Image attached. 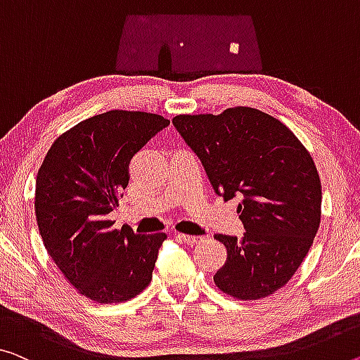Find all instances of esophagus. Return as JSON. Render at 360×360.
<instances>
[{
	"mask_svg": "<svg viewBox=\"0 0 360 360\" xmlns=\"http://www.w3.org/2000/svg\"><path fill=\"white\" fill-rule=\"evenodd\" d=\"M176 238L181 241L188 243V245H196L202 240V236H196V235H186V233H176Z\"/></svg>",
	"mask_w": 360,
	"mask_h": 360,
	"instance_id": "34e87169",
	"label": "esophagus"
}]
</instances>
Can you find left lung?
Segmentation results:
<instances>
[{
	"label": "left lung",
	"instance_id": "obj_1",
	"mask_svg": "<svg viewBox=\"0 0 360 360\" xmlns=\"http://www.w3.org/2000/svg\"><path fill=\"white\" fill-rule=\"evenodd\" d=\"M172 122L201 159L214 191L241 199L243 236L214 235L226 248L214 283L243 301L274 295L300 269L322 217L311 153L285 124L254 108L180 114Z\"/></svg>",
	"mask_w": 360,
	"mask_h": 360
}]
</instances>
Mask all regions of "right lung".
<instances>
[{
  "instance_id": "1",
  "label": "right lung",
  "mask_w": 360,
  "mask_h": 360,
  "mask_svg": "<svg viewBox=\"0 0 360 360\" xmlns=\"http://www.w3.org/2000/svg\"><path fill=\"white\" fill-rule=\"evenodd\" d=\"M169 124L143 110L93 115L59 135L38 169L35 215L43 245L88 300L124 302L151 283L167 235L117 230L108 214L129 185L130 159Z\"/></svg>"
}]
</instances>
